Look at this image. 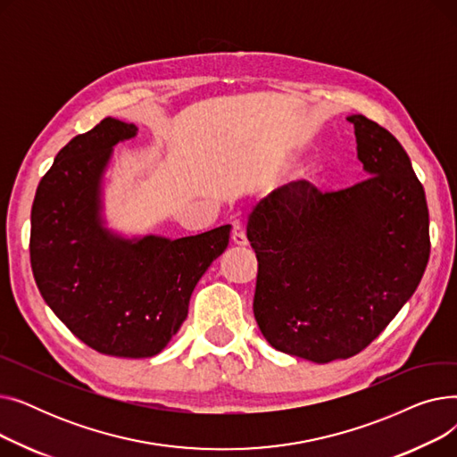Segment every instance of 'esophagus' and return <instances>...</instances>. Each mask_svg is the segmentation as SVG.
<instances>
[{
    "label": "esophagus",
    "mask_w": 457,
    "mask_h": 457,
    "mask_svg": "<svg viewBox=\"0 0 457 457\" xmlns=\"http://www.w3.org/2000/svg\"><path fill=\"white\" fill-rule=\"evenodd\" d=\"M231 241H233V245H237V246H246V233H245V226H243V222H238V220H235L233 222V231H231Z\"/></svg>",
    "instance_id": "34e87169"
}]
</instances>
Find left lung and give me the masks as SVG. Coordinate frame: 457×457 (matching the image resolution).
<instances>
[{"mask_svg":"<svg viewBox=\"0 0 457 457\" xmlns=\"http://www.w3.org/2000/svg\"><path fill=\"white\" fill-rule=\"evenodd\" d=\"M346 120L369 178L324 195L291 181L246 226L262 337L313 363L367 348L413 296L429 257L426 195L402 144L363 114Z\"/></svg>","mask_w":457,"mask_h":457,"instance_id":"obj_1","label":"left lung"}]
</instances>
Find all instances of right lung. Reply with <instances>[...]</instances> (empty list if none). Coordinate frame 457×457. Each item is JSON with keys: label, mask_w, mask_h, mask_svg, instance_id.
<instances>
[{"label": "right lung", "mask_w": 457, "mask_h": 457, "mask_svg": "<svg viewBox=\"0 0 457 457\" xmlns=\"http://www.w3.org/2000/svg\"><path fill=\"white\" fill-rule=\"evenodd\" d=\"M135 124L104 118L71 138L40 179L31 209V269L44 302L92 350L152 357L181 328L188 300L229 243L231 226L172 238H124L102 216L112 146Z\"/></svg>", "instance_id": "obj_1"}]
</instances>
